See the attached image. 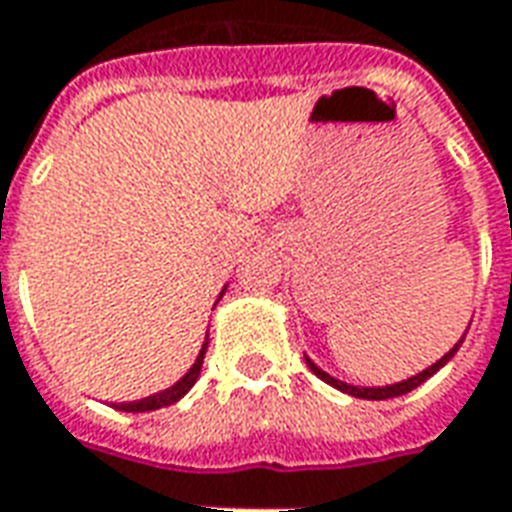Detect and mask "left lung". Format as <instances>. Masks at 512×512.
I'll return each instance as SVG.
<instances>
[{"label":"left lung","instance_id":"left-lung-1","mask_svg":"<svg viewBox=\"0 0 512 512\" xmlns=\"http://www.w3.org/2000/svg\"><path fill=\"white\" fill-rule=\"evenodd\" d=\"M463 338H466V332H463ZM463 338H460V341H457L455 346H452V349H449V352H446V355L441 357V360H435V363H432L430 368L418 371L416 377H407V380L393 382V385H382V388H360V385H349V382L335 380L332 374H327V371H321V368H318L316 363H313V360H310V357H307V355H305V360H307V366H310V371L316 374L318 380H324V382H327V385H332V388H338V391L349 393V396H355V399H371V402H380V399H393V396H405V393H410V391H413V388H418L421 382L430 380L435 371H441V368L446 366V363H449V360H452V357L457 355V349H460V343H463Z\"/></svg>","mask_w":512,"mask_h":512}]
</instances>
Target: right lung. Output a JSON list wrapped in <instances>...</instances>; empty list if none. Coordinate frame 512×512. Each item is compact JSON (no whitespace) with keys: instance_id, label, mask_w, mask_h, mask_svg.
I'll use <instances>...</instances> for the list:
<instances>
[{"instance_id":"1","label":"right lung","mask_w":512,"mask_h":512,"mask_svg":"<svg viewBox=\"0 0 512 512\" xmlns=\"http://www.w3.org/2000/svg\"><path fill=\"white\" fill-rule=\"evenodd\" d=\"M224 291H227V285L221 288L219 299L224 296ZM219 299H216V302H219ZM207 341H210V338L205 335V343H202V349H199V355H196L194 366L188 368V371H185V374H182L180 380L174 382L171 388H166V391H160V393H152V396H146V399H141V402L119 405L116 410H124V413H149V410H160V407H169V405H174V402H180L182 396L194 388V382L199 380V371H202V363H205Z\"/></svg>"}]
</instances>
